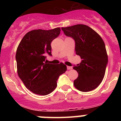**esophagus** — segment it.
<instances>
[{"label": "esophagus", "mask_w": 121, "mask_h": 121, "mask_svg": "<svg viewBox=\"0 0 121 121\" xmlns=\"http://www.w3.org/2000/svg\"><path fill=\"white\" fill-rule=\"evenodd\" d=\"M72 69V67H70V66H67V70H70Z\"/></svg>", "instance_id": "obj_1"}]
</instances>
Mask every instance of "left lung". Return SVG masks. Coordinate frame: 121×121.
<instances>
[{
  "instance_id": "8db88e82",
  "label": "left lung",
  "mask_w": 121,
  "mask_h": 121,
  "mask_svg": "<svg viewBox=\"0 0 121 121\" xmlns=\"http://www.w3.org/2000/svg\"><path fill=\"white\" fill-rule=\"evenodd\" d=\"M62 30L75 41V51L82 61L73 67L78 77L73 82L75 88L87 92L102 82L108 62L104 42L98 33L87 25L78 24L62 27Z\"/></svg>"
}]
</instances>
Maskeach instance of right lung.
Returning <instances> with one entry per match:
<instances>
[{
  "label": "right lung",
  "mask_w": 121,
  "mask_h": 121,
  "mask_svg": "<svg viewBox=\"0 0 121 121\" xmlns=\"http://www.w3.org/2000/svg\"><path fill=\"white\" fill-rule=\"evenodd\" d=\"M60 32V28L31 30L18 45L16 54L18 76L33 93L42 96L51 93L57 86L59 76L67 71V66L62 62L51 64L45 62L46 54L51 56V42Z\"/></svg>",
  "instance_id": "1"
}]
</instances>
